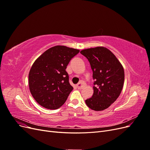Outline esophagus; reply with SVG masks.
I'll return each mask as SVG.
<instances>
[{"label":"esophagus","instance_id":"1","mask_svg":"<svg viewBox=\"0 0 150 150\" xmlns=\"http://www.w3.org/2000/svg\"><path fill=\"white\" fill-rule=\"evenodd\" d=\"M85 85H86V83H85L84 81H81L79 83L77 84V88H78L79 89H81L84 87Z\"/></svg>","mask_w":150,"mask_h":150}]
</instances>
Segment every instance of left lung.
<instances>
[{
    "mask_svg": "<svg viewBox=\"0 0 150 150\" xmlns=\"http://www.w3.org/2000/svg\"><path fill=\"white\" fill-rule=\"evenodd\" d=\"M88 59L94 79L93 96L85 101L94 111H103L114 103L123 87V67L111 51L104 47H96L80 52Z\"/></svg>",
    "mask_w": 150,
    "mask_h": 150,
    "instance_id": "obj_1",
    "label": "left lung"
}]
</instances>
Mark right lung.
Masks as SVG:
<instances>
[{"mask_svg":"<svg viewBox=\"0 0 150 150\" xmlns=\"http://www.w3.org/2000/svg\"><path fill=\"white\" fill-rule=\"evenodd\" d=\"M79 50L56 46L42 53L32 66L29 87L35 100L42 107L56 110L64 104L73 89L66 71Z\"/></svg>","mask_w":150,"mask_h":150,"instance_id":"obj_1","label":"right lung"}]
</instances>
